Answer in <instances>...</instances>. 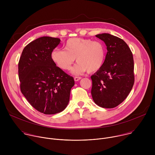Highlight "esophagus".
Listing matches in <instances>:
<instances>
[{
	"label": "esophagus",
	"mask_w": 155,
	"mask_h": 155,
	"mask_svg": "<svg viewBox=\"0 0 155 155\" xmlns=\"http://www.w3.org/2000/svg\"><path fill=\"white\" fill-rule=\"evenodd\" d=\"M81 78L80 77H74V80H75V81H79Z\"/></svg>",
	"instance_id": "esophagus-1"
}]
</instances>
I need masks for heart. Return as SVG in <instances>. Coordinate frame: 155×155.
<instances>
[{"label":"heart","instance_id":"obj_1","mask_svg":"<svg viewBox=\"0 0 155 155\" xmlns=\"http://www.w3.org/2000/svg\"><path fill=\"white\" fill-rule=\"evenodd\" d=\"M75 58L78 63L72 69V74L97 72L102 68L105 59L104 44L99 41L74 37L67 40L64 50L54 49L51 53V61L63 71H69Z\"/></svg>","mask_w":155,"mask_h":155}]
</instances>
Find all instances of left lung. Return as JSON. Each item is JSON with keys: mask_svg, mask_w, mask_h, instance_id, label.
<instances>
[{"mask_svg": "<svg viewBox=\"0 0 155 155\" xmlns=\"http://www.w3.org/2000/svg\"><path fill=\"white\" fill-rule=\"evenodd\" d=\"M96 37L104 41L107 53L102 68L91 77V95L99 107L112 108L124 101L134 85L133 56L121 38L107 33Z\"/></svg>", "mask_w": 155, "mask_h": 155, "instance_id": "obj_1", "label": "left lung"}]
</instances>
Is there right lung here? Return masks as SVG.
I'll return each instance as SVG.
<instances>
[{
  "mask_svg": "<svg viewBox=\"0 0 155 155\" xmlns=\"http://www.w3.org/2000/svg\"><path fill=\"white\" fill-rule=\"evenodd\" d=\"M60 41L47 36L37 38L25 47L18 63L22 94L34 108L46 115L63 111L75 84L74 78L51 59V53Z\"/></svg>",
  "mask_w": 155,
  "mask_h": 155,
  "instance_id": "1",
  "label": "right lung"
}]
</instances>
